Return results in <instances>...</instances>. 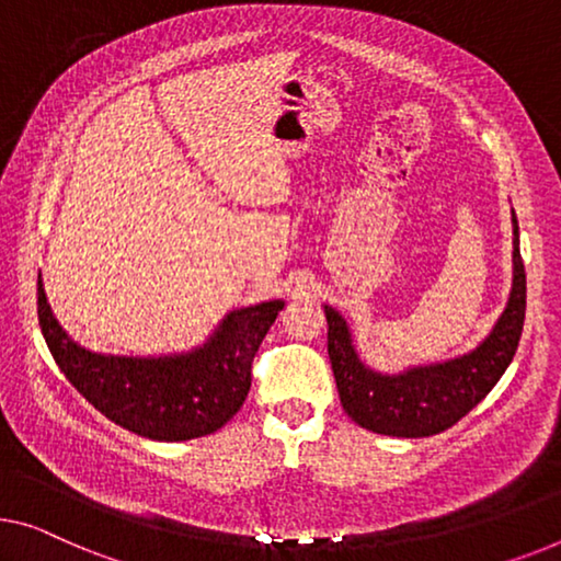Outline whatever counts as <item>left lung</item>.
Instances as JSON below:
<instances>
[{
	"label": "left lung",
	"mask_w": 561,
	"mask_h": 561,
	"mask_svg": "<svg viewBox=\"0 0 561 561\" xmlns=\"http://www.w3.org/2000/svg\"><path fill=\"white\" fill-rule=\"evenodd\" d=\"M514 224V287L504 314L473 353L456 360L411 367L400 375H380L365 367L353 347L347 322L324 307L328 353L340 403L357 425L398 438H425L443 433L473 411L514 360L524 330L526 274L519 252V224Z\"/></svg>",
	"instance_id": "1"
}]
</instances>
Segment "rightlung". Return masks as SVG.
<instances>
[{
    "label": "right lung",
    "mask_w": 561,
    "mask_h": 561,
    "mask_svg": "<svg viewBox=\"0 0 561 561\" xmlns=\"http://www.w3.org/2000/svg\"><path fill=\"white\" fill-rule=\"evenodd\" d=\"M284 302L233 309L204 347L173 357L95 355L67 337L37 277V317L55 363L107 421L150 440H191L229 423L252 388V363Z\"/></svg>",
    "instance_id": "add662e5"
}]
</instances>
